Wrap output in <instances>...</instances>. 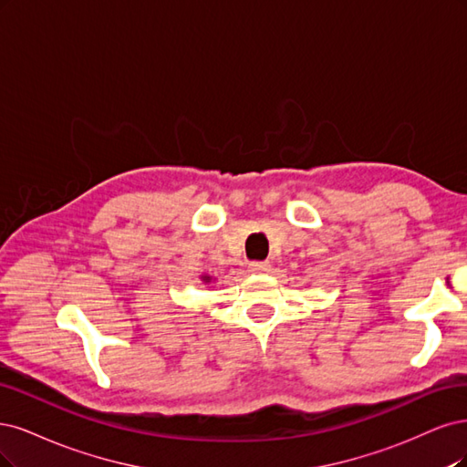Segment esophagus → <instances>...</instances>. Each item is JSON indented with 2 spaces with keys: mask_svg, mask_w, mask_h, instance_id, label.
Listing matches in <instances>:
<instances>
[{
  "mask_svg": "<svg viewBox=\"0 0 467 467\" xmlns=\"http://www.w3.org/2000/svg\"><path fill=\"white\" fill-rule=\"evenodd\" d=\"M248 269L252 274H264V272H269V264L267 262H250Z\"/></svg>",
  "mask_w": 467,
  "mask_h": 467,
  "instance_id": "obj_1",
  "label": "esophagus"
}]
</instances>
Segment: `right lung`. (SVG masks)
I'll use <instances>...</instances> for the list:
<instances>
[{
  "mask_svg": "<svg viewBox=\"0 0 467 467\" xmlns=\"http://www.w3.org/2000/svg\"><path fill=\"white\" fill-rule=\"evenodd\" d=\"M203 281H209V277H203Z\"/></svg>",
  "mask_w": 467,
  "mask_h": 467,
  "instance_id": "obj_1",
  "label": "right lung"
}]
</instances>
